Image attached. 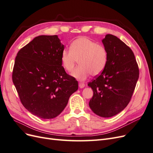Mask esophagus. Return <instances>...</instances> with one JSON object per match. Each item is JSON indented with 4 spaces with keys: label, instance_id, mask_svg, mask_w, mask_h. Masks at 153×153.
<instances>
[{
    "label": "esophagus",
    "instance_id": "obj_1",
    "mask_svg": "<svg viewBox=\"0 0 153 153\" xmlns=\"http://www.w3.org/2000/svg\"><path fill=\"white\" fill-rule=\"evenodd\" d=\"M78 85H79V87H80V88H84V87H85V84H84V83H82V82H80L79 84H78Z\"/></svg>",
    "mask_w": 153,
    "mask_h": 153
}]
</instances>
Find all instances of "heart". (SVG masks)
<instances>
[{"instance_id":"1","label":"heart","mask_w":153,"mask_h":153,"mask_svg":"<svg viewBox=\"0 0 153 153\" xmlns=\"http://www.w3.org/2000/svg\"><path fill=\"white\" fill-rule=\"evenodd\" d=\"M108 60V52L103 45L86 38L80 37L73 40L69 50L64 49L61 54L63 68L69 73L73 71L78 61L79 66L72 75L80 80H85L91 74L97 76L102 73Z\"/></svg>"}]
</instances>
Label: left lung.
I'll use <instances>...</instances> for the list:
<instances>
[{
    "mask_svg": "<svg viewBox=\"0 0 153 153\" xmlns=\"http://www.w3.org/2000/svg\"><path fill=\"white\" fill-rule=\"evenodd\" d=\"M108 52L106 68L88 86L93 91L89 101L92 112L102 117L121 112L129 103L139 77V69L133 51L112 34L102 40Z\"/></svg>",
    "mask_w": 153,
    "mask_h": 153,
    "instance_id": "8db88e82",
    "label": "left lung"
}]
</instances>
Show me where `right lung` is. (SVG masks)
Masks as SVG:
<instances>
[{
    "label": "right lung",
    "instance_id": "add662e5",
    "mask_svg": "<svg viewBox=\"0 0 153 153\" xmlns=\"http://www.w3.org/2000/svg\"><path fill=\"white\" fill-rule=\"evenodd\" d=\"M64 48L57 35L39 36L18 51L15 58L12 79L21 103L40 118L57 117L78 90L77 80L62 66Z\"/></svg>",
    "mask_w": 153,
    "mask_h": 153
}]
</instances>
